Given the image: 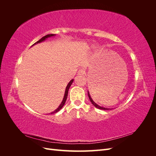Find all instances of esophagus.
I'll use <instances>...</instances> for the list:
<instances>
[{"label":"esophagus","instance_id":"34e87169","mask_svg":"<svg viewBox=\"0 0 156 156\" xmlns=\"http://www.w3.org/2000/svg\"><path fill=\"white\" fill-rule=\"evenodd\" d=\"M85 74V71H84V69H80L78 71V75H84Z\"/></svg>","mask_w":156,"mask_h":156}]
</instances>
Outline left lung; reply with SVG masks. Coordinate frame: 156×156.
Wrapping results in <instances>:
<instances>
[{
	"instance_id": "obj_1",
	"label": "left lung",
	"mask_w": 156,
	"mask_h": 156,
	"mask_svg": "<svg viewBox=\"0 0 156 156\" xmlns=\"http://www.w3.org/2000/svg\"><path fill=\"white\" fill-rule=\"evenodd\" d=\"M88 98H89V99H90V101H91V103H92V104L95 106L96 108H99V109H102V110H108V108H105V107H100V106H99L98 104H96V103L94 102L93 100H92V99L91 98V97H90V94H89V92H88Z\"/></svg>"
}]
</instances>
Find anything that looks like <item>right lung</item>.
I'll use <instances>...</instances> for the list:
<instances>
[{"label":"right lung","instance_id":"right-lung-1","mask_svg":"<svg viewBox=\"0 0 156 156\" xmlns=\"http://www.w3.org/2000/svg\"><path fill=\"white\" fill-rule=\"evenodd\" d=\"M55 36V34H48V35H46V36H44L43 37H41V38L40 40H38L37 41H36V43H34V44H33V45H34V44H37V43H40V42H41V41H44L46 38H48V37H51V36ZM73 81V79L71 80L70 82L68 83V84L67 87H66V91H65V94H64V98H63V100H62V103H61V104L60 105V106H59L57 108H56V109L55 111H54L53 112H51V114H54V113H56V112H57L58 111H59L61 109V108H62V107L64 106V105L65 104L66 101V100H67V97H68V94L69 88L70 86L72 85V84Z\"/></svg>","mask_w":156,"mask_h":156}]
</instances>
